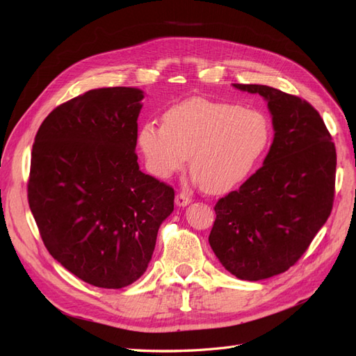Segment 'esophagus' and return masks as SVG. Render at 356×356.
<instances>
[{"label": "esophagus", "instance_id": "1", "mask_svg": "<svg viewBox=\"0 0 356 356\" xmlns=\"http://www.w3.org/2000/svg\"><path fill=\"white\" fill-rule=\"evenodd\" d=\"M190 202H191V197L188 195H186V193H178L175 197V203L178 204V207H187Z\"/></svg>", "mask_w": 356, "mask_h": 356}]
</instances>
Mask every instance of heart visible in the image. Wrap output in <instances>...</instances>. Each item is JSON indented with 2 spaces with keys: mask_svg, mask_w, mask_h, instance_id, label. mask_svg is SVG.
Listing matches in <instances>:
<instances>
[{
  "mask_svg": "<svg viewBox=\"0 0 356 356\" xmlns=\"http://www.w3.org/2000/svg\"><path fill=\"white\" fill-rule=\"evenodd\" d=\"M267 117L230 102L191 99L163 114V126L143 124L138 144L149 174L168 179L190 157L196 181L211 193L229 191L250 177L270 143Z\"/></svg>",
  "mask_w": 356,
  "mask_h": 356,
  "instance_id": "b5f03b06",
  "label": "heart"
}]
</instances>
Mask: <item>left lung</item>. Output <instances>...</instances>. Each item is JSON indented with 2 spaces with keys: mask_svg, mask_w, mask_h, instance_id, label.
I'll use <instances>...</instances> for the list:
<instances>
[{
  "mask_svg": "<svg viewBox=\"0 0 356 356\" xmlns=\"http://www.w3.org/2000/svg\"><path fill=\"white\" fill-rule=\"evenodd\" d=\"M233 86L267 101L275 138L263 166L213 207L209 245L232 275L261 281L294 266L328 220L336 147L307 101L263 84Z\"/></svg>",
  "mask_w": 356,
  "mask_h": 356,
  "instance_id": "1",
  "label": "left lung"
}]
</instances>
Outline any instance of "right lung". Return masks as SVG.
<instances>
[{"mask_svg":"<svg viewBox=\"0 0 356 356\" xmlns=\"http://www.w3.org/2000/svg\"><path fill=\"white\" fill-rule=\"evenodd\" d=\"M143 90L104 88L56 106L32 145L28 202L50 255L81 281L123 288L147 270L175 191L139 170Z\"/></svg>","mask_w":356,"mask_h":356,"instance_id":"1","label":"right lung"}]
</instances>
